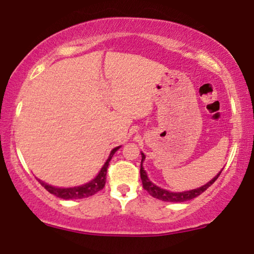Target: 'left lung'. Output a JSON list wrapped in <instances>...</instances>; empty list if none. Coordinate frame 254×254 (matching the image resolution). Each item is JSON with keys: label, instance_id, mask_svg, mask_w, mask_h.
I'll use <instances>...</instances> for the list:
<instances>
[{"label": "left lung", "instance_id": "8db88e82", "mask_svg": "<svg viewBox=\"0 0 254 254\" xmlns=\"http://www.w3.org/2000/svg\"><path fill=\"white\" fill-rule=\"evenodd\" d=\"M144 159H145V154L141 153L140 177H141L142 187H144V189L146 190V191L150 193L151 196H153L154 198L162 199V201H165V202H186V201H189V199L197 197V196L201 195L202 192H204L205 190H207L208 188H209L211 184H213L214 182L217 180V178H219V176L221 175V172H219V174H217L210 182H208V183L204 184V186L197 188V189L189 190V191H183V192H171V191H168V190H165V189H162V188L157 187L156 184H153L150 180H148L147 174H146L144 168H142V162H144Z\"/></svg>", "mask_w": 254, "mask_h": 254}]
</instances>
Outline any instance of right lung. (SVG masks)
<instances>
[{
    "label": "right lung",
    "mask_w": 254,
    "mask_h": 254,
    "mask_svg": "<svg viewBox=\"0 0 254 254\" xmlns=\"http://www.w3.org/2000/svg\"><path fill=\"white\" fill-rule=\"evenodd\" d=\"M120 148V146L119 147H115L114 150H112L109 154V158L107 159V162L104 163L103 168L101 169V171L98 172V175L96 177L94 178V180L89 182V183L86 184H83V186H79V187H74V188H56V187H52V186H49V184L44 183V182H40V184L43 186L45 189L47 190L50 193H52V195L57 196V197L59 198H63V199H77V198H85V197H89V196H92L95 195V193L100 191V190H102L104 186H106V180H107V169H108V165H109V162L110 159H112V157L114 156V153L116 151Z\"/></svg>",
    "instance_id": "add662e5"
}]
</instances>
